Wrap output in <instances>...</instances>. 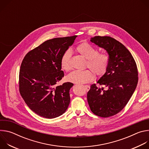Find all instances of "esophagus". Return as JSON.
<instances>
[{
  "label": "esophagus",
  "instance_id": "1",
  "mask_svg": "<svg viewBox=\"0 0 149 149\" xmlns=\"http://www.w3.org/2000/svg\"><path fill=\"white\" fill-rule=\"evenodd\" d=\"M84 87H85V88L86 89L87 91H88L90 89V87L89 86H87H87H84Z\"/></svg>",
  "mask_w": 149,
  "mask_h": 149
}]
</instances>
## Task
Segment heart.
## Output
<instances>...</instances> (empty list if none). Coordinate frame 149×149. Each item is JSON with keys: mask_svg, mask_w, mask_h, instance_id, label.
Listing matches in <instances>:
<instances>
[{"mask_svg": "<svg viewBox=\"0 0 149 149\" xmlns=\"http://www.w3.org/2000/svg\"><path fill=\"white\" fill-rule=\"evenodd\" d=\"M77 51L82 56L87 59L86 66L93 71L97 76L103 75L107 69L109 65V56L104 53L98 52V50L87 42H83L78 45ZM71 52L70 49L65 51L61 58V67L63 70L69 71L71 70ZM94 74L90 70L83 71L75 70L67 77L68 82L83 84L92 81Z\"/></svg>", "mask_w": 149, "mask_h": 149, "instance_id": "1", "label": "heart"}]
</instances>
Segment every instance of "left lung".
Masks as SVG:
<instances>
[{
	"mask_svg": "<svg viewBox=\"0 0 149 149\" xmlns=\"http://www.w3.org/2000/svg\"><path fill=\"white\" fill-rule=\"evenodd\" d=\"M90 40L106 50L109 61L105 73L97 81L107 90L91 85L87 101L94 114L109 117L121 111L134 92L138 82L137 65L130 51L116 39L96 36Z\"/></svg>",
	"mask_w": 149,
	"mask_h": 149,
	"instance_id": "8db88e82",
	"label": "left lung"
}]
</instances>
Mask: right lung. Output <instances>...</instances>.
Segmentation results:
<instances>
[{
    "label": "right lung",
    "mask_w": 149,
    "mask_h": 149,
    "mask_svg": "<svg viewBox=\"0 0 149 149\" xmlns=\"http://www.w3.org/2000/svg\"><path fill=\"white\" fill-rule=\"evenodd\" d=\"M77 35L56 38L43 42L29 51L20 65V94L29 109L40 117L54 118L67 110L71 82L56 84L64 76L61 58L72 45Z\"/></svg>",
    "instance_id": "1"
}]
</instances>
